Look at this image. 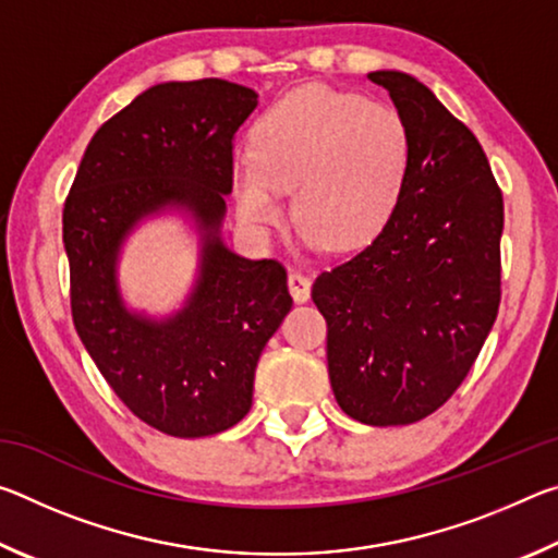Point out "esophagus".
Returning a JSON list of instances; mask_svg holds the SVG:
<instances>
[{
  "label": "esophagus",
  "instance_id": "esophagus-1",
  "mask_svg": "<svg viewBox=\"0 0 558 558\" xmlns=\"http://www.w3.org/2000/svg\"><path fill=\"white\" fill-rule=\"evenodd\" d=\"M288 290L295 302H307L310 300V290H313V282H310L307 276H302L298 270L288 272Z\"/></svg>",
  "mask_w": 558,
  "mask_h": 558
}]
</instances>
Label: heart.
Instances as JSON below:
<instances>
[{"label":"heart","instance_id":"heart-1","mask_svg":"<svg viewBox=\"0 0 558 558\" xmlns=\"http://www.w3.org/2000/svg\"><path fill=\"white\" fill-rule=\"evenodd\" d=\"M251 140L253 155L231 165L235 211L268 235L286 221V192H295L307 248L372 243L399 206L413 155L409 125L391 106L319 83L272 102Z\"/></svg>","mask_w":558,"mask_h":558}]
</instances>
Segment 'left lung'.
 Returning <instances> with one entry per match:
<instances>
[{
  "label": "left lung",
  "mask_w": 558,
  "mask_h": 558,
  "mask_svg": "<svg viewBox=\"0 0 558 558\" xmlns=\"http://www.w3.org/2000/svg\"><path fill=\"white\" fill-rule=\"evenodd\" d=\"M411 132L399 206L362 253L323 272L335 399L366 426H409L465 379L499 310L502 192L477 137L433 90L374 71Z\"/></svg>",
  "instance_id": "8db88e82"
}]
</instances>
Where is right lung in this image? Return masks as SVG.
<instances>
[{
  "instance_id": "right-lung-1",
  "label": "right lung",
  "mask_w": 558,
  "mask_h": 558,
  "mask_svg": "<svg viewBox=\"0 0 558 558\" xmlns=\"http://www.w3.org/2000/svg\"><path fill=\"white\" fill-rule=\"evenodd\" d=\"M256 106V90L221 78L157 83L93 135L63 206L75 332L118 399L174 438L251 411L260 352L292 307L278 260L221 239L233 135ZM172 210L197 226L201 266L185 305L153 318L126 307L117 263L140 222Z\"/></svg>"
}]
</instances>
